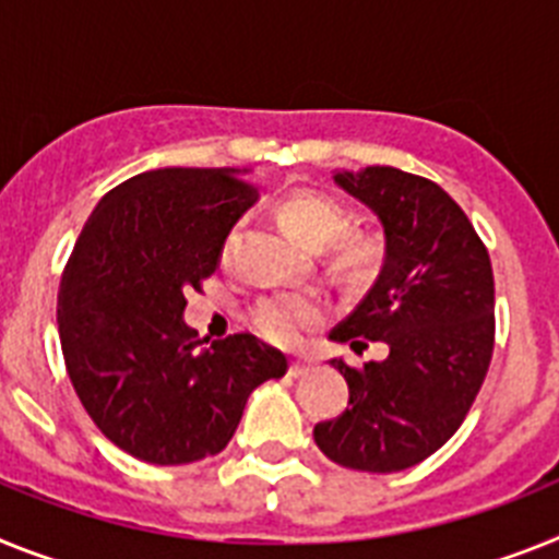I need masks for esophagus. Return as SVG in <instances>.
<instances>
[{"label":"esophagus","instance_id":"esophagus-1","mask_svg":"<svg viewBox=\"0 0 559 559\" xmlns=\"http://www.w3.org/2000/svg\"><path fill=\"white\" fill-rule=\"evenodd\" d=\"M307 373H309V362H304V360L289 362V377H295V380H298V377H307Z\"/></svg>","mask_w":559,"mask_h":559}]
</instances>
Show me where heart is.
<instances>
[{"instance_id":"obj_1","label":"heart","mask_w":559,"mask_h":559,"mask_svg":"<svg viewBox=\"0 0 559 559\" xmlns=\"http://www.w3.org/2000/svg\"><path fill=\"white\" fill-rule=\"evenodd\" d=\"M281 227L307 247H323L329 273L348 286H371L388 264V239L377 227L352 225L346 205L318 188H295L275 205ZM236 230L227 233L222 261H230ZM326 320V304L312 293L264 295L250 307V326L275 346H289Z\"/></svg>"}]
</instances>
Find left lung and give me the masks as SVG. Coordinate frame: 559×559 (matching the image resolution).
Segmentation results:
<instances>
[{"label": "left lung", "instance_id": "8db88e82", "mask_svg": "<svg viewBox=\"0 0 559 559\" xmlns=\"http://www.w3.org/2000/svg\"><path fill=\"white\" fill-rule=\"evenodd\" d=\"M340 186L371 205L385 227L388 264L371 293L329 337L388 343L382 362H334L348 407L318 421V448L348 469L400 473L467 419L492 362L495 278L487 245L436 182L391 165L343 171Z\"/></svg>", "mask_w": 559, "mask_h": 559}]
</instances>
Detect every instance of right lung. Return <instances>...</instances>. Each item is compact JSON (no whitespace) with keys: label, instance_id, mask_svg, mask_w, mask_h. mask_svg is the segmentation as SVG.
<instances>
[{"label":"right lung","instance_id":"obj_1","mask_svg":"<svg viewBox=\"0 0 559 559\" xmlns=\"http://www.w3.org/2000/svg\"><path fill=\"white\" fill-rule=\"evenodd\" d=\"M230 168H157L111 188L86 219L58 286V337L100 433L152 464L227 448L252 388L286 357L250 334L202 352L186 295L216 273L230 227L255 202Z\"/></svg>","mask_w":559,"mask_h":559}]
</instances>
